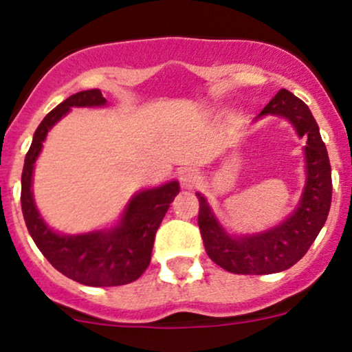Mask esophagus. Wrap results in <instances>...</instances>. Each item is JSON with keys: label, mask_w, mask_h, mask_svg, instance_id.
I'll return each instance as SVG.
<instances>
[{"label": "esophagus", "mask_w": 352, "mask_h": 352, "mask_svg": "<svg viewBox=\"0 0 352 352\" xmlns=\"http://www.w3.org/2000/svg\"><path fill=\"white\" fill-rule=\"evenodd\" d=\"M179 179H180V184L184 188H192L193 185L197 184V180H199V173L197 170H193V168H182L179 172Z\"/></svg>", "instance_id": "esophagus-1"}]
</instances>
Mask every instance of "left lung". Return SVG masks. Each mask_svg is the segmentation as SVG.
<instances>
[{"label": "left lung", "mask_w": 352, "mask_h": 352, "mask_svg": "<svg viewBox=\"0 0 352 352\" xmlns=\"http://www.w3.org/2000/svg\"><path fill=\"white\" fill-rule=\"evenodd\" d=\"M266 116L283 117L293 125L300 139L306 137V182L296 208L281 223L256 233L230 235L212 207L197 192L200 201L199 227L207 254L218 266L236 274H272L292 268L305 256L326 223L333 182L328 151L309 107L286 89L266 104L254 120Z\"/></svg>", "instance_id": "8db88e82"}]
</instances>
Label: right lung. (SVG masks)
Here are the masks:
<instances>
[{"mask_svg": "<svg viewBox=\"0 0 352 352\" xmlns=\"http://www.w3.org/2000/svg\"><path fill=\"white\" fill-rule=\"evenodd\" d=\"M107 100L99 89L80 91L59 104L36 129L21 175V208L28 232L47 261L64 276L86 286H120L135 281L151 263L155 233L180 192L177 180L140 190L127 201L119 221L111 228L64 235L44 221L33 195L34 164L47 132L69 114L72 107H104Z\"/></svg>", "mask_w": 352, "mask_h": 352, "instance_id": "obj_1", "label": "right lung"}]
</instances>
